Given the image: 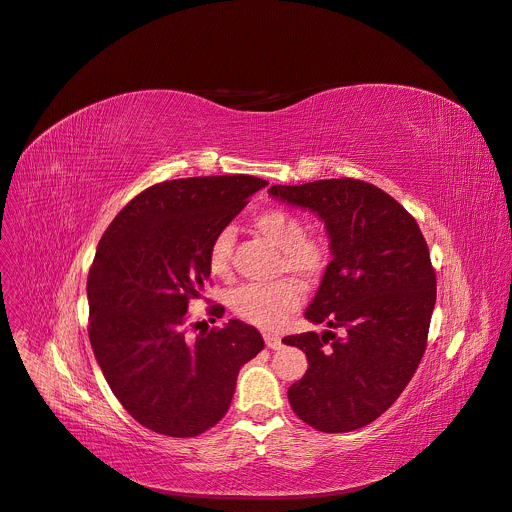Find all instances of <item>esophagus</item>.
<instances>
[{
  "instance_id": "34e87169",
  "label": "esophagus",
  "mask_w": 512,
  "mask_h": 512,
  "mask_svg": "<svg viewBox=\"0 0 512 512\" xmlns=\"http://www.w3.org/2000/svg\"><path fill=\"white\" fill-rule=\"evenodd\" d=\"M265 344H267V348H272V351L282 348V340L278 336H270V334H265Z\"/></svg>"
}]
</instances>
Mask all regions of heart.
Segmentation results:
<instances>
[{
	"label": "heart",
	"mask_w": 512,
	"mask_h": 512,
	"mask_svg": "<svg viewBox=\"0 0 512 512\" xmlns=\"http://www.w3.org/2000/svg\"><path fill=\"white\" fill-rule=\"evenodd\" d=\"M253 228L282 251L278 261L280 274H292L303 282H315L326 270L328 255L317 240L307 238V226L297 215L284 209H267L253 218ZM232 257V230H222L209 247V270L213 276L226 278L230 274ZM303 301L299 284L282 280L267 286H240L230 294V309L249 324L274 330L284 317L297 309Z\"/></svg>",
	"instance_id": "obj_1"
}]
</instances>
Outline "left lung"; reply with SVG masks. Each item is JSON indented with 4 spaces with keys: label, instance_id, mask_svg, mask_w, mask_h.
Here are the masks:
<instances>
[{
    "label": "left lung",
    "instance_id": "left-lung-1",
    "mask_svg": "<svg viewBox=\"0 0 512 512\" xmlns=\"http://www.w3.org/2000/svg\"><path fill=\"white\" fill-rule=\"evenodd\" d=\"M270 195L319 215L332 251L305 311L330 330L282 340L309 361L290 407L319 432H353L394 405L425 353L436 305L427 242L405 207L363 180L274 184Z\"/></svg>",
    "mask_w": 512,
    "mask_h": 512
}]
</instances>
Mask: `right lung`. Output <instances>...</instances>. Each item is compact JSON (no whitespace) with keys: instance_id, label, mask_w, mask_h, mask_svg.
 <instances>
[{"instance_id":"add662e5","label":"right lung","mask_w":512,"mask_h":512,"mask_svg":"<svg viewBox=\"0 0 512 512\" xmlns=\"http://www.w3.org/2000/svg\"><path fill=\"white\" fill-rule=\"evenodd\" d=\"M265 184L247 174L153 184L99 240L89 340L122 407L155 434L207 432L226 415L240 367L263 351L257 328L238 319L188 338L186 311L209 280L213 238Z\"/></svg>"}]
</instances>
